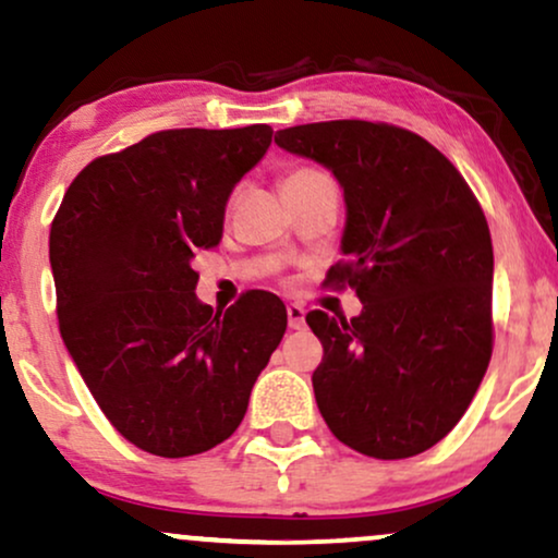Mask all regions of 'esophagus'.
<instances>
[{
	"label": "esophagus",
	"instance_id": "obj_1",
	"mask_svg": "<svg viewBox=\"0 0 558 558\" xmlns=\"http://www.w3.org/2000/svg\"><path fill=\"white\" fill-rule=\"evenodd\" d=\"M286 312H288V327H291V330H301L306 322V308L301 304H288Z\"/></svg>",
	"mask_w": 558,
	"mask_h": 558
}]
</instances>
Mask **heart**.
Wrapping results in <instances>:
<instances>
[{
  "label": "heart",
  "instance_id": "b5f03b06",
  "mask_svg": "<svg viewBox=\"0 0 558 558\" xmlns=\"http://www.w3.org/2000/svg\"><path fill=\"white\" fill-rule=\"evenodd\" d=\"M308 173H319V171H314V169H301V171H293L288 179H293V177H308Z\"/></svg>",
  "mask_w": 558,
  "mask_h": 558
}]
</instances>
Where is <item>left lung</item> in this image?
<instances>
[{
	"label": "left lung",
	"instance_id": "left-lung-1",
	"mask_svg": "<svg viewBox=\"0 0 558 558\" xmlns=\"http://www.w3.org/2000/svg\"><path fill=\"white\" fill-rule=\"evenodd\" d=\"M275 143L338 179L345 228L327 280L355 288L359 317L308 312L325 355L312 374L330 432L355 452L402 460L445 439L492 361L494 250L478 199L418 134L340 119Z\"/></svg>",
	"mask_w": 558,
	"mask_h": 558
}]
</instances>
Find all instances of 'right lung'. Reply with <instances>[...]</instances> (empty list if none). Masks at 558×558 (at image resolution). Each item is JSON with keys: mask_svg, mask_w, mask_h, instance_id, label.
I'll use <instances>...</instances> for the list:
<instances>
[{"mask_svg": "<svg viewBox=\"0 0 558 558\" xmlns=\"http://www.w3.org/2000/svg\"><path fill=\"white\" fill-rule=\"evenodd\" d=\"M270 143L267 124L156 132L87 163L51 223L66 351L113 428L158 458L207 452L236 432L286 332L275 293L213 312L192 270Z\"/></svg>", "mask_w": 558, "mask_h": 558, "instance_id": "right-lung-1", "label": "right lung"}]
</instances>
